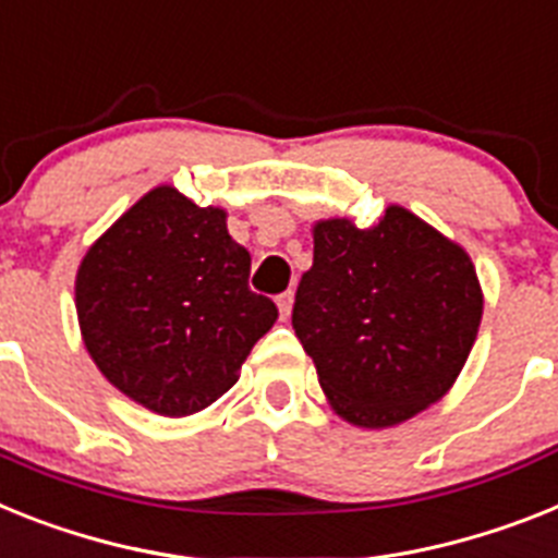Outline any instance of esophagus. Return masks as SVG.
<instances>
[{"label": "esophagus", "instance_id": "34e87169", "mask_svg": "<svg viewBox=\"0 0 558 558\" xmlns=\"http://www.w3.org/2000/svg\"><path fill=\"white\" fill-rule=\"evenodd\" d=\"M292 303H294V292H292V289H287V292L278 294L280 320H289V315H292Z\"/></svg>", "mask_w": 558, "mask_h": 558}]
</instances>
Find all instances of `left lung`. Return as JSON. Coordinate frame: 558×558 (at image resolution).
Wrapping results in <instances>:
<instances>
[{"label":"left lung","mask_w":558,"mask_h":558,"mask_svg":"<svg viewBox=\"0 0 558 558\" xmlns=\"http://www.w3.org/2000/svg\"><path fill=\"white\" fill-rule=\"evenodd\" d=\"M480 317L471 257L409 209L388 207L372 229L317 223L292 329L337 414L388 428L451 388Z\"/></svg>","instance_id":"8db88e82"}]
</instances>
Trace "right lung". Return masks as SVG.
Here are the masks:
<instances>
[{
	"label": "right lung",
	"mask_w": 558,
	"mask_h": 558,
	"mask_svg": "<svg viewBox=\"0 0 558 558\" xmlns=\"http://www.w3.org/2000/svg\"><path fill=\"white\" fill-rule=\"evenodd\" d=\"M252 257L223 209L172 186L147 192L84 255V345L112 386L163 416L213 405L238 383L278 306L250 289Z\"/></svg>",
	"instance_id": "1"
}]
</instances>
